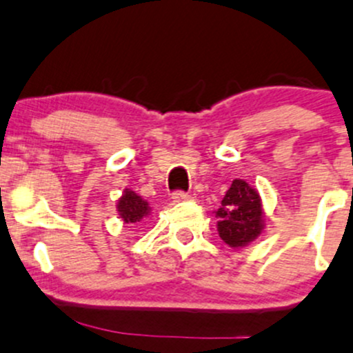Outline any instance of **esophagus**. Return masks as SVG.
Listing matches in <instances>:
<instances>
[{
	"instance_id": "1",
	"label": "esophagus",
	"mask_w": 353,
	"mask_h": 353,
	"mask_svg": "<svg viewBox=\"0 0 353 353\" xmlns=\"http://www.w3.org/2000/svg\"><path fill=\"white\" fill-rule=\"evenodd\" d=\"M172 199L176 203H184V201H189V199H191V196L184 191H176V192H172Z\"/></svg>"
}]
</instances>
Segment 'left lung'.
<instances>
[{"label":"left lung","mask_w":353,"mask_h":353,"mask_svg":"<svg viewBox=\"0 0 353 353\" xmlns=\"http://www.w3.org/2000/svg\"><path fill=\"white\" fill-rule=\"evenodd\" d=\"M218 233L233 248L254 242L264 230L261 196L242 179H235L216 211Z\"/></svg>","instance_id":"8db88e82"}]
</instances>
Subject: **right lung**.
<instances>
[{"instance_id": "obj_1", "label": "right lung", "mask_w": 353, "mask_h": 353, "mask_svg": "<svg viewBox=\"0 0 353 353\" xmlns=\"http://www.w3.org/2000/svg\"><path fill=\"white\" fill-rule=\"evenodd\" d=\"M118 213H120L121 220L125 223H139L143 216H147L150 213V206L145 199L140 198L139 194H135L130 189H125L123 196L118 199Z\"/></svg>"}]
</instances>
